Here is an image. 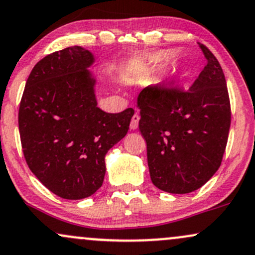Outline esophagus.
<instances>
[{
	"label": "esophagus",
	"mask_w": 255,
	"mask_h": 255,
	"mask_svg": "<svg viewBox=\"0 0 255 255\" xmlns=\"http://www.w3.org/2000/svg\"><path fill=\"white\" fill-rule=\"evenodd\" d=\"M139 120H140V116L137 114H134L133 118H131V121H130V128L133 130H135L137 128V126H139Z\"/></svg>",
	"instance_id": "34e87169"
}]
</instances>
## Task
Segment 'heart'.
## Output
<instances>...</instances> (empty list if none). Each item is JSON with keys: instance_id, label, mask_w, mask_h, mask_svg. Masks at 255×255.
<instances>
[{"instance_id": "obj_1", "label": "heart", "mask_w": 255, "mask_h": 255, "mask_svg": "<svg viewBox=\"0 0 255 255\" xmlns=\"http://www.w3.org/2000/svg\"><path fill=\"white\" fill-rule=\"evenodd\" d=\"M170 52H164V53H160L159 54V56H157V59L158 60H164V59H166V58H168L170 57Z\"/></svg>"}]
</instances>
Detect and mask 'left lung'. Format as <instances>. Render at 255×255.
<instances>
[{
    "label": "left lung",
    "instance_id": "8db88e82",
    "mask_svg": "<svg viewBox=\"0 0 255 255\" xmlns=\"http://www.w3.org/2000/svg\"><path fill=\"white\" fill-rule=\"evenodd\" d=\"M208 63L189 91L146 88L137 96L139 129L147 143L152 183L189 194L219 170L231 127L228 89L219 60L199 44Z\"/></svg>",
    "mask_w": 255,
    "mask_h": 255
}]
</instances>
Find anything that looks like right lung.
Returning <instances> with one entry per match:
<instances>
[{"mask_svg": "<svg viewBox=\"0 0 255 255\" xmlns=\"http://www.w3.org/2000/svg\"><path fill=\"white\" fill-rule=\"evenodd\" d=\"M95 56L82 46L48 54L33 67L19 110L24 159L54 195L82 199L102 186L106 154L124 139L134 110L97 107Z\"/></svg>", "mask_w": 255, "mask_h": 255, "instance_id": "add662e5", "label": "right lung"}]
</instances>
